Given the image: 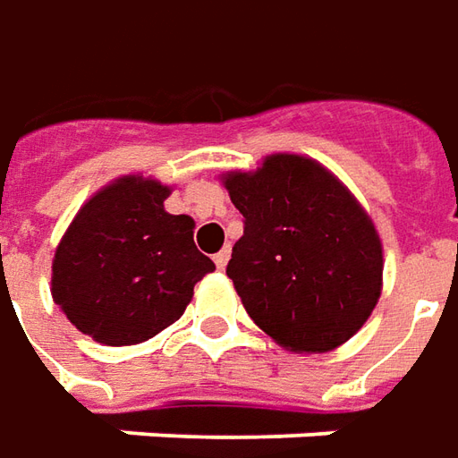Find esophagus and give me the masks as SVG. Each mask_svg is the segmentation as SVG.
I'll list each match as a JSON object with an SVG mask.
<instances>
[{
  "instance_id": "esophagus-1",
  "label": "esophagus",
  "mask_w": 458,
  "mask_h": 458,
  "mask_svg": "<svg viewBox=\"0 0 458 458\" xmlns=\"http://www.w3.org/2000/svg\"><path fill=\"white\" fill-rule=\"evenodd\" d=\"M215 266H217V268H225V266H228V260H230V245H225V248H223V250H220V253H215Z\"/></svg>"
}]
</instances>
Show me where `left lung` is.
Masks as SVG:
<instances>
[{"label": "left lung", "instance_id": "left-lung-1", "mask_svg": "<svg viewBox=\"0 0 458 458\" xmlns=\"http://www.w3.org/2000/svg\"><path fill=\"white\" fill-rule=\"evenodd\" d=\"M220 180L245 217L228 276L248 317L299 355L355 337L383 292V243L355 195L301 154Z\"/></svg>", "mask_w": 458, "mask_h": 458}]
</instances>
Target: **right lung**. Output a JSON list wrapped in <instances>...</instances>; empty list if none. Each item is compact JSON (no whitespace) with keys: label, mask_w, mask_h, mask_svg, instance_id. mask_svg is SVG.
<instances>
[{"label":"right lung","mask_w":458,"mask_h":458,"mask_svg":"<svg viewBox=\"0 0 458 458\" xmlns=\"http://www.w3.org/2000/svg\"><path fill=\"white\" fill-rule=\"evenodd\" d=\"M169 195L154 177L123 174L75 213L55 248L50 293L78 332L108 347L147 342L215 271L192 241L195 220L165 210Z\"/></svg>","instance_id":"right-lung-1"}]
</instances>
